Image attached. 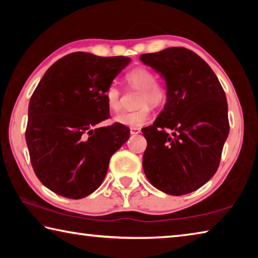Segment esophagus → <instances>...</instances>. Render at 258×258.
I'll use <instances>...</instances> for the list:
<instances>
[{"label": "esophagus", "instance_id": "1", "mask_svg": "<svg viewBox=\"0 0 258 258\" xmlns=\"http://www.w3.org/2000/svg\"><path fill=\"white\" fill-rule=\"evenodd\" d=\"M140 132H141V130H140L139 127H133V128H131V131H130V133L132 135H137Z\"/></svg>", "mask_w": 258, "mask_h": 258}]
</instances>
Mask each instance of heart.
I'll list each match as a JSON object with an SVG mask.
<instances>
[{
	"label": "heart",
	"instance_id": "obj_1",
	"mask_svg": "<svg viewBox=\"0 0 258 258\" xmlns=\"http://www.w3.org/2000/svg\"><path fill=\"white\" fill-rule=\"evenodd\" d=\"M131 86L141 89L139 104L141 107L132 111H124L115 117L117 124L127 127H141L151 119V106H159L166 98V91L163 86L156 82V75L146 67H138L126 75ZM106 101L110 110L118 111L120 109V90L118 86L111 84L106 91Z\"/></svg>",
	"mask_w": 258,
	"mask_h": 258
}]
</instances>
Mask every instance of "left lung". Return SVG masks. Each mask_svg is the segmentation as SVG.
<instances>
[{"mask_svg": "<svg viewBox=\"0 0 258 258\" xmlns=\"http://www.w3.org/2000/svg\"><path fill=\"white\" fill-rule=\"evenodd\" d=\"M140 60L166 83L164 109L142 128L143 171L165 194H190L211 180L220 165L230 132L225 93L206 61L185 47L142 54Z\"/></svg>", "mask_w": 258, "mask_h": 258, "instance_id": "obj_1", "label": "left lung"}]
</instances>
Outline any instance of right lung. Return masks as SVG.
I'll list each match as a JSON object with an SVG mask.
<instances>
[{
    "label": "right lung",
    "instance_id": "obj_1",
    "mask_svg": "<svg viewBox=\"0 0 258 258\" xmlns=\"http://www.w3.org/2000/svg\"><path fill=\"white\" fill-rule=\"evenodd\" d=\"M130 62L127 56L74 52L52 64L35 89L26 142L35 174L54 194L71 199L92 194L130 139L126 126L97 127L109 117L107 89Z\"/></svg>",
    "mask_w": 258,
    "mask_h": 258
}]
</instances>
